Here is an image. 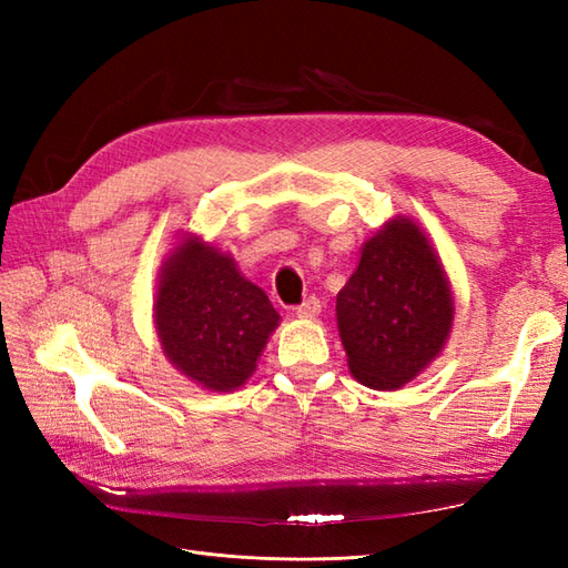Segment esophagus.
Here are the masks:
<instances>
[{
  "mask_svg": "<svg viewBox=\"0 0 568 568\" xmlns=\"http://www.w3.org/2000/svg\"><path fill=\"white\" fill-rule=\"evenodd\" d=\"M322 312V305H320V300L317 297H307L303 305L297 307V317L300 320H315L317 315Z\"/></svg>",
  "mask_w": 568,
  "mask_h": 568,
  "instance_id": "obj_1",
  "label": "esophagus"
}]
</instances>
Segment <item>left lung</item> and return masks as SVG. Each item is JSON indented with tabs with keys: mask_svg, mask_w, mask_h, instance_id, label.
<instances>
[{
	"mask_svg": "<svg viewBox=\"0 0 568 568\" xmlns=\"http://www.w3.org/2000/svg\"><path fill=\"white\" fill-rule=\"evenodd\" d=\"M336 327L348 371L373 390L403 388L439 358L454 327V295L415 220L397 214L361 246L336 295Z\"/></svg>",
	"mask_w": 568,
	"mask_h": 568,
	"instance_id": "1",
	"label": "left lung"
}]
</instances>
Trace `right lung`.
Instances as JSON below:
<instances>
[{"instance_id":"1","label":"right lung","mask_w":568,"mask_h":568,"mask_svg":"<svg viewBox=\"0 0 568 568\" xmlns=\"http://www.w3.org/2000/svg\"><path fill=\"white\" fill-rule=\"evenodd\" d=\"M153 324L165 358L185 378L232 393L253 376L281 315L232 253L183 234L161 265Z\"/></svg>"}]
</instances>
